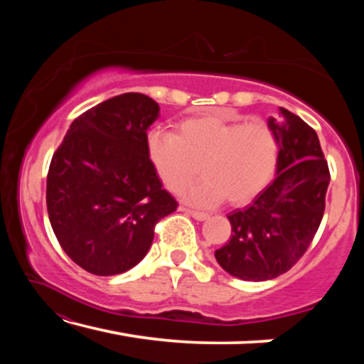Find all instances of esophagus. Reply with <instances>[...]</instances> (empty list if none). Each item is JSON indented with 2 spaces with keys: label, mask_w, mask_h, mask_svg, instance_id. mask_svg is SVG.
Here are the masks:
<instances>
[{
  "label": "esophagus",
  "mask_w": 364,
  "mask_h": 364,
  "mask_svg": "<svg viewBox=\"0 0 364 364\" xmlns=\"http://www.w3.org/2000/svg\"><path fill=\"white\" fill-rule=\"evenodd\" d=\"M181 210H183V212H186V213H189L191 217L196 218V220H199V221H204V220H207V218H208V213H205V212L193 210V208H186V207H181Z\"/></svg>",
  "instance_id": "obj_1"
}]
</instances>
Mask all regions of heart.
<instances>
[{
    "label": "heart",
    "instance_id": "1",
    "mask_svg": "<svg viewBox=\"0 0 364 364\" xmlns=\"http://www.w3.org/2000/svg\"><path fill=\"white\" fill-rule=\"evenodd\" d=\"M147 156L160 180L178 193L204 173L205 180L186 189L196 205L249 204L273 180L279 160L278 133L267 120L242 122L228 114L191 117L176 134L156 130L147 138Z\"/></svg>",
    "mask_w": 364,
    "mask_h": 364
}]
</instances>
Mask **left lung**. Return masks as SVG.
I'll return each mask as SVG.
<instances>
[{"label":"left lung","mask_w":364,"mask_h":364,"mask_svg":"<svg viewBox=\"0 0 364 364\" xmlns=\"http://www.w3.org/2000/svg\"><path fill=\"white\" fill-rule=\"evenodd\" d=\"M279 138L278 176L254 202L228 215L231 237L215 250L228 273L244 281L278 278L297 263L321 225L331 181L328 160L313 128L279 107L269 119Z\"/></svg>","instance_id":"left-lung-1"}]
</instances>
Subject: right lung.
<instances>
[{
	"label": "right lung",
	"instance_id": "add662e5",
	"mask_svg": "<svg viewBox=\"0 0 364 364\" xmlns=\"http://www.w3.org/2000/svg\"><path fill=\"white\" fill-rule=\"evenodd\" d=\"M159 104L141 93L110 97L78 115L48 170L46 205L60 247L97 276L143 260L160 220L178 208L147 156Z\"/></svg>",
	"mask_w": 364,
	"mask_h": 364
}]
</instances>
